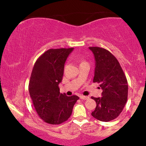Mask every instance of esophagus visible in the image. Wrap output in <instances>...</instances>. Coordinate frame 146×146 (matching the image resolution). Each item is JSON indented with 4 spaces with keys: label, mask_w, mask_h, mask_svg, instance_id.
Here are the masks:
<instances>
[{
    "label": "esophagus",
    "mask_w": 146,
    "mask_h": 146,
    "mask_svg": "<svg viewBox=\"0 0 146 146\" xmlns=\"http://www.w3.org/2000/svg\"><path fill=\"white\" fill-rule=\"evenodd\" d=\"M80 98L81 100H88V99H89L88 96H84V95H80Z\"/></svg>",
    "instance_id": "1"
}]
</instances>
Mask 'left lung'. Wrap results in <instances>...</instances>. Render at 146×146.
<instances>
[{
    "label": "left lung",
    "instance_id": "left-lung-1",
    "mask_svg": "<svg viewBox=\"0 0 146 146\" xmlns=\"http://www.w3.org/2000/svg\"><path fill=\"white\" fill-rule=\"evenodd\" d=\"M95 60L93 82L100 84L102 98L91 99L96 108L91 115L102 121H110L117 118L124 108L128 99V82L117 58L105 48L92 46Z\"/></svg>",
    "mask_w": 146,
    "mask_h": 146
}]
</instances>
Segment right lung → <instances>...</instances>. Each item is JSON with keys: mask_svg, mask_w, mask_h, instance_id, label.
Wrapping results in <instances>:
<instances>
[{"mask_svg": "<svg viewBox=\"0 0 146 146\" xmlns=\"http://www.w3.org/2000/svg\"><path fill=\"white\" fill-rule=\"evenodd\" d=\"M73 48H51L38 58L33 66L29 92L38 116L50 124H60L69 118L79 97L60 93L64 64Z\"/></svg>", "mask_w": 146, "mask_h": 146, "instance_id": "1", "label": "right lung"}]
</instances>
